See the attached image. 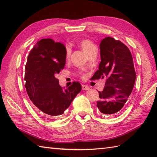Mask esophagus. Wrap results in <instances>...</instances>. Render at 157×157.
<instances>
[{
    "label": "esophagus",
    "instance_id": "esophagus-1",
    "mask_svg": "<svg viewBox=\"0 0 157 157\" xmlns=\"http://www.w3.org/2000/svg\"><path fill=\"white\" fill-rule=\"evenodd\" d=\"M82 90H88L90 89V88L88 87V86L87 85L83 84V85L82 86Z\"/></svg>",
    "mask_w": 157,
    "mask_h": 157
}]
</instances>
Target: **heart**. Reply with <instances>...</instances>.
Listing matches in <instances>:
<instances>
[{
    "label": "heart",
    "instance_id": "b5f03b06",
    "mask_svg": "<svg viewBox=\"0 0 157 157\" xmlns=\"http://www.w3.org/2000/svg\"><path fill=\"white\" fill-rule=\"evenodd\" d=\"M79 45H80L81 48L83 49V51L86 53H87L88 55L92 51V50L96 48L94 43L88 39L82 40L79 42ZM71 48H70L69 46H67L65 50V57L67 59L69 58L70 55H71Z\"/></svg>",
    "mask_w": 157,
    "mask_h": 157
}]
</instances>
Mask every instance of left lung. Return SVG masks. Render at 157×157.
<instances>
[{
    "mask_svg": "<svg viewBox=\"0 0 157 157\" xmlns=\"http://www.w3.org/2000/svg\"><path fill=\"white\" fill-rule=\"evenodd\" d=\"M101 61L92 79L106 78L99 92L97 107L101 114L115 115L124 106L136 82V71L129 48L119 40L106 37L100 44Z\"/></svg>",
    "mask_w": 157,
    "mask_h": 157,
    "instance_id": "1",
    "label": "left lung"
}]
</instances>
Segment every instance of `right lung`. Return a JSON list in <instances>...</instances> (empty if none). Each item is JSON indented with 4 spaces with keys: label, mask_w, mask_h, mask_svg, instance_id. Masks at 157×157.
Listing matches in <instances>:
<instances>
[{
    "label": "right lung",
    "mask_w": 157,
    "mask_h": 157,
    "mask_svg": "<svg viewBox=\"0 0 157 157\" xmlns=\"http://www.w3.org/2000/svg\"><path fill=\"white\" fill-rule=\"evenodd\" d=\"M65 50L62 43L42 39L28 56L25 87L35 109L46 119L63 114L82 90L78 82L63 89L56 78L65 65Z\"/></svg>",
    "instance_id": "1"
}]
</instances>
